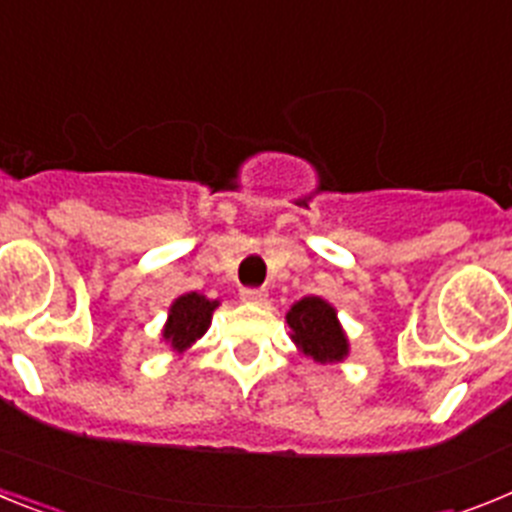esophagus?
Wrapping results in <instances>:
<instances>
[{"instance_id": "esophagus-1", "label": "esophagus", "mask_w": 512, "mask_h": 512, "mask_svg": "<svg viewBox=\"0 0 512 512\" xmlns=\"http://www.w3.org/2000/svg\"><path fill=\"white\" fill-rule=\"evenodd\" d=\"M241 300H243V302H251V305H266V300H269V295H266V289L243 287V289H241Z\"/></svg>"}]
</instances>
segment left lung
<instances>
[{"instance_id":"obj_1","label":"left lung","mask_w":512,"mask_h":512,"mask_svg":"<svg viewBox=\"0 0 512 512\" xmlns=\"http://www.w3.org/2000/svg\"><path fill=\"white\" fill-rule=\"evenodd\" d=\"M292 341L318 364H338L348 356V338L336 318V307L320 297H302L287 312Z\"/></svg>"}]
</instances>
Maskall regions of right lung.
<instances>
[{
    "label": "right lung",
    "instance_id": "right-lung-1",
    "mask_svg": "<svg viewBox=\"0 0 512 512\" xmlns=\"http://www.w3.org/2000/svg\"><path fill=\"white\" fill-rule=\"evenodd\" d=\"M217 305L220 302L207 300L205 295H197V292L176 297L174 305L169 307V320L164 325V341L171 343L174 351H184L192 346L210 328L212 312Z\"/></svg>",
    "mask_w": 512,
    "mask_h": 512
}]
</instances>
